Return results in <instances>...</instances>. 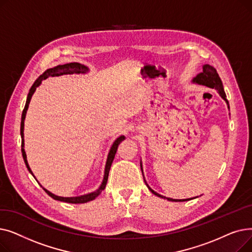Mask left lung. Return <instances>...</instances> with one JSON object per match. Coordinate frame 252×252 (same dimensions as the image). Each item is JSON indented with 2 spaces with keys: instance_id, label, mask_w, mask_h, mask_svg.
<instances>
[{
  "instance_id": "8db88e82",
  "label": "left lung",
  "mask_w": 252,
  "mask_h": 252,
  "mask_svg": "<svg viewBox=\"0 0 252 252\" xmlns=\"http://www.w3.org/2000/svg\"><path fill=\"white\" fill-rule=\"evenodd\" d=\"M193 83L195 84H198V85H202V86H206L208 88H211V89H216L218 91V93L220 94V96L227 102V104L229 105V102L227 100V96H226V93H224L223 91V87H222V83H221V79L220 77L219 76V73L217 72V69L215 67H213L211 65H208V64H205L203 65V71L200 72L199 74H197L194 78H193ZM229 107V106H228ZM141 169H142V173H143V168H142V163H141ZM145 183H146V181H145ZM147 185V183H146ZM148 189L156 196L160 197V198H164V199H167L168 201H188V200H191V199H194V198H189V199H173V198H167V197H164L160 194H158L157 192H155L154 190H152L148 185H147Z\"/></svg>"
}]
</instances>
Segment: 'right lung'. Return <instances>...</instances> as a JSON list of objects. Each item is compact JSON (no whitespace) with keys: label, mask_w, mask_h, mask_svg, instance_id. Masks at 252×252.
<instances>
[{"label":"right lung","mask_w":252,"mask_h":252,"mask_svg":"<svg viewBox=\"0 0 252 252\" xmlns=\"http://www.w3.org/2000/svg\"><path fill=\"white\" fill-rule=\"evenodd\" d=\"M89 71V68L87 67V66H85L84 64H81V63H77V62H72V63H67V64H63V65H58V66H55V67L53 68H49L47 69L42 75H39L38 78L36 79V81L34 82V84L32 86L31 90H30V93L28 95V98H26V103H25V106H24V109L22 111V115H21V125H20V135H21V152H22V157H23V160H24V163L26 165V167H28L30 173L33 176L32 171L29 165V162H28V159H26V154H25V150H24V134H23V130H24V119H25V115H26V111H28L29 109V105H30V102H31V99L33 95V93L35 92V89L42 84V82L44 81V79L50 77V76H59V75H63V74H73V73H86ZM125 140V136H121L118 137L113 145L110 148V151L108 153V156H107V161H106V165H105V171H104V178H103V181H102V184L101 186L94 192L92 193H89V194H85V195H82V196H75V197H61V196H57L55 194L51 193L50 191H48L47 189L43 188L45 190V192L50 196L52 197L53 199L55 200H59V201H63V202H67V203H86V202H89V201H92L94 200L96 197H98L101 192L105 189L106 187V184H107V180H108V175H109V170H110V167H111V164H112V161L114 159V156H115V153H116V150H117V147L118 145L121 144V142ZM34 177V176H33ZM35 179V178H34Z\"/></svg>","instance_id":"1"}]
</instances>
